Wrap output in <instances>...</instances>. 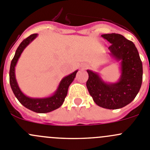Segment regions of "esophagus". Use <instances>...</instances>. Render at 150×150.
<instances>
[{"instance_id":"1","label":"esophagus","mask_w":150,"mask_h":150,"mask_svg":"<svg viewBox=\"0 0 150 150\" xmlns=\"http://www.w3.org/2000/svg\"><path fill=\"white\" fill-rule=\"evenodd\" d=\"M86 67V66H85V67Z\"/></svg>"}]
</instances>
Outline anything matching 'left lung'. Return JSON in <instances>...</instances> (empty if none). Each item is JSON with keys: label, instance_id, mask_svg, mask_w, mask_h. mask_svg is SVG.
<instances>
[{"label": "left lung", "instance_id": "8db88e82", "mask_svg": "<svg viewBox=\"0 0 150 150\" xmlns=\"http://www.w3.org/2000/svg\"><path fill=\"white\" fill-rule=\"evenodd\" d=\"M102 37L110 43V57L120 62V76L116 82H107L100 75L87 69L86 86L94 103L107 109H119L131 103L140 90L143 67L134 43L118 33H108Z\"/></svg>", "mask_w": 150, "mask_h": 150}]
</instances>
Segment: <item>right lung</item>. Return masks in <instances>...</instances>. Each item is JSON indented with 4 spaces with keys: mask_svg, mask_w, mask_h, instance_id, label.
Here are the masks:
<instances>
[{
    "mask_svg": "<svg viewBox=\"0 0 150 150\" xmlns=\"http://www.w3.org/2000/svg\"><path fill=\"white\" fill-rule=\"evenodd\" d=\"M37 33L30 35L28 38L23 40L17 47L10 66L9 82L13 93L23 106L36 113L45 114L53 111L62 106L67 94L68 88L75 79L78 70L77 69L72 73L64 77L59 83L56 90L52 95L45 97H30L26 96L19 87L18 83L16 79L15 67L23 50L37 37Z\"/></svg>",
    "mask_w": 150,
    "mask_h": 150,
    "instance_id": "obj_1",
    "label": "right lung"
}]
</instances>
